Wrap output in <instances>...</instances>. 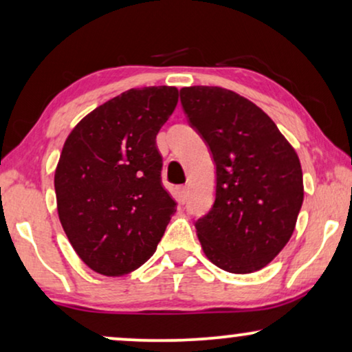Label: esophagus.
Wrapping results in <instances>:
<instances>
[{
  "label": "esophagus",
  "instance_id": "obj_1",
  "mask_svg": "<svg viewBox=\"0 0 352 352\" xmlns=\"http://www.w3.org/2000/svg\"><path fill=\"white\" fill-rule=\"evenodd\" d=\"M175 197H176V200L179 201V204H184L186 199H187V187H186V186H179V187H176V190H175Z\"/></svg>",
  "mask_w": 352,
  "mask_h": 352
}]
</instances>
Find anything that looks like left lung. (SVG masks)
Segmentation results:
<instances>
[{"instance_id": "8db88e82", "label": "left lung", "mask_w": 352, "mask_h": 352, "mask_svg": "<svg viewBox=\"0 0 352 352\" xmlns=\"http://www.w3.org/2000/svg\"><path fill=\"white\" fill-rule=\"evenodd\" d=\"M216 165L214 204L195 223L205 256L232 274L267 266L290 240L305 187L295 148L256 104L219 86L181 89Z\"/></svg>"}]
</instances>
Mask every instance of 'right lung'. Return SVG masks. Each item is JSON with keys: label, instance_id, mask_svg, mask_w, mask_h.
I'll list each match as a JSON object with an SVG mask.
<instances>
[{"label": "right lung", "instance_id": "obj_1", "mask_svg": "<svg viewBox=\"0 0 352 352\" xmlns=\"http://www.w3.org/2000/svg\"><path fill=\"white\" fill-rule=\"evenodd\" d=\"M177 98L175 86L124 91L65 139L54 175L57 213L72 247L94 272L118 277L141 267L175 214L155 138Z\"/></svg>", "mask_w": 352, "mask_h": 352}]
</instances>
